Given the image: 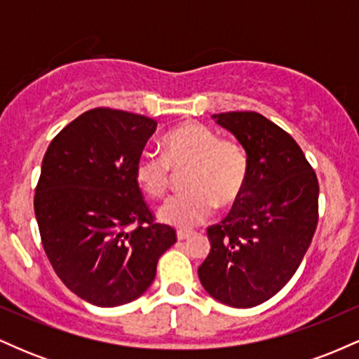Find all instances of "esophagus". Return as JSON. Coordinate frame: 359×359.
<instances>
[{
  "instance_id": "obj_1",
  "label": "esophagus",
  "mask_w": 359,
  "mask_h": 359,
  "mask_svg": "<svg viewBox=\"0 0 359 359\" xmlns=\"http://www.w3.org/2000/svg\"><path fill=\"white\" fill-rule=\"evenodd\" d=\"M191 236H192V231H185V229H179V231H177V240H180V241L187 240V238H191Z\"/></svg>"
}]
</instances>
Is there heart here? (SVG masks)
Returning a JSON list of instances; mask_svg holds the SVG:
<instances>
[{"label":"heart","mask_w":359,"mask_h":359,"mask_svg":"<svg viewBox=\"0 0 359 359\" xmlns=\"http://www.w3.org/2000/svg\"><path fill=\"white\" fill-rule=\"evenodd\" d=\"M172 170L185 172L187 192L160 208L165 224L189 229L208 219L219 205L236 203L248 175V156L234 140L219 138L212 128L187 121L170 130L162 140V156L145 151L135 163V180L151 199L170 191Z\"/></svg>","instance_id":"obj_1"}]
</instances>
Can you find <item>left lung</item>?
I'll list each match as a JSON object with an SVG mask.
<instances>
[{"label": "left lung", "instance_id": "1", "mask_svg": "<svg viewBox=\"0 0 359 359\" xmlns=\"http://www.w3.org/2000/svg\"><path fill=\"white\" fill-rule=\"evenodd\" d=\"M248 156L241 196L219 224L197 273L209 295L248 309L273 297L297 271L319 219V182L282 128L255 111L212 114Z\"/></svg>", "mask_w": 359, "mask_h": 359}]
</instances>
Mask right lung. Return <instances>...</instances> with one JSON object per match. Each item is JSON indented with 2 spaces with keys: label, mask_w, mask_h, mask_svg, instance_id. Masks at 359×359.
Instances as JSON below:
<instances>
[{
  "label": "right lung",
  "mask_w": 359,
  "mask_h": 359,
  "mask_svg": "<svg viewBox=\"0 0 359 359\" xmlns=\"http://www.w3.org/2000/svg\"><path fill=\"white\" fill-rule=\"evenodd\" d=\"M156 121L126 111L82 113L52 140L35 189V217L48 259L77 297L116 307L145 294L156 263L177 241L155 222L135 163Z\"/></svg>",
  "instance_id": "obj_1"
}]
</instances>
